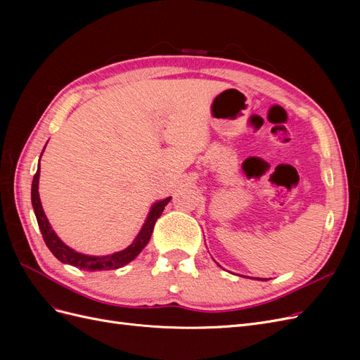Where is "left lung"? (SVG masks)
Returning <instances> with one entry per match:
<instances>
[{
    "mask_svg": "<svg viewBox=\"0 0 360 360\" xmlns=\"http://www.w3.org/2000/svg\"><path fill=\"white\" fill-rule=\"evenodd\" d=\"M255 279H258V281H266V279H261V278H255Z\"/></svg>",
    "mask_w": 360,
    "mask_h": 360,
    "instance_id": "left-lung-1",
    "label": "left lung"
}]
</instances>
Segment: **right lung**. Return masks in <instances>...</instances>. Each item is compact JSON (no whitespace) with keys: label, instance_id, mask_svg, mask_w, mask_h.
<instances>
[{"label":"right lung","instance_id":"1","mask_svg":"<svg viewBox=\"0 0 360 360\" xmlns=\"http://www.w3.org/2000/svg\"><path fill=\"white\" fill-rule=\"evenodd\" d=\"M45 148H46V146H45ZM45 148H43V151H45ZM43 151H41V155H43ZM41 155H40V158H41ZM39 177H40V160H39L37 172L34 174V179H32V184H31V202H32V209H34V213H36V219H37L39 228L41 231L43 240H45L46 246L49 248L53 257L60 259L61 263L70 264L73 267L89 270V271L120 269V267L129 264L132 259H135L139 255L141 250H143L147 246V243L150 242V237H151V233H153L156 221L160 217L163 209H165V205L171 201V197H168L165 200L156 201L153 205L150 207V212L146 217L144 225L141 226L138 236L134 238V242L130 243L126 249L118 250V252H114L111 255H86V254H81V252H78V250H75L70 246H68L57 236V233L52 230V226L48 221L45 212H43V207L40 202Z\"/></svg>","mask_w":360,"mask_h":360}]
</instances>
